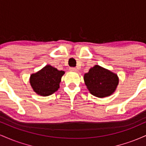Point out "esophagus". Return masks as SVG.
Returning <instances> with one entry per match:
<instances>
[{"instance_id": "1", "label": "esophagus", "mask_w": 146, "mask_h": 146, "mask_svg": "<svg viewBox=\"0 0 146 146\" xmlns=\"http://www.w3.org/2000/svg\"><path fill=\"white\" fill-rule=\"evenodd\" d=\"M69 70L71 71H74V72L78 71V69H77V68H75V67H71V68H69Z\"/></svg>"}]
</instances>
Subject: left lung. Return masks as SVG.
<instances>
[{"label":"left lung","mask_w":146,"mask_h":146,"mask_svg":"<svg viewBox=\"0 0 146 146\" xmlns=\"http://www.w3.org/2000/svg\"><path fill=\"white\" fill-rule=\"evenodd\" d=\"M85 84L92 95L98 98L109 96L119 83L118 77L111 71L95 65L84 77Z\"/></svg>","instance_id":"1"}]
</instances>
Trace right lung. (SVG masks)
Listing matches in <instances>:
<instances>
[{"label": "right lung", "instance_id": "1", "mask_svg": "<svg viewBox=\"0 0 146 146\" xmlns=\"http://www.w3.org/2000/svg\"><path fill=\"white\" fill-rule=\"evenodd\" d=\"M64 74V71H58L56 68L46 65L40 71L31 75L30 84L37 94L48 96L58 90Z\"/></svg>", "mask_w": 146, "mask_h": 146}]
</instances>
